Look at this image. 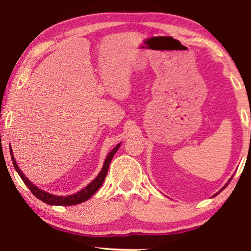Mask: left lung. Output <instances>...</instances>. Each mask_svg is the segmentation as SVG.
I'll return each mask as SVG.
<instances>
[{
	"mask_svg": "<svg viewBox=\"0 0 251 251\" xmlns=\"http://www.w3.org/2000/svg\"><path fill=\"white\" fill-rule=\"evenodd\" d=\"M231 179H232V178H231ZM231 179H229V180H228V181H227V183H226V184H225V186H224V187H223V188H222V190H221V191H219V192H218V193H221V192H222V191H223V190H224V188H225V187H226V186H227V185H228V183H229V181H231ZM218 193H216V195H217V194H218Z\"/></svg>",
	"mask_w": 251,
	"mask_h": 251,
	"instance_id": "8db88e82",
	"label": "left lung"
}]
</instances>
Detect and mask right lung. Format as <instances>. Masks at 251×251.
<instances>
[{
    "label": "right lung",
    "instance_id": "add662e5",
    "mask_svg": "<svg viewBox=\"0 0 251 251\" xmlns=\"http://www.w3.org/2000/svg\"><path fill=\"white\" fill-rule=\"evenodd\" d=\"M119 147H120V144H118V145H116L114 149H113L111 152H109L107 157H106L104 166H102L100 173H99L98 176L96 177L95 179L88 185V186H85L83 190L77 192V193L72 194V195H67V197H57V195L50 194V193H48V192H44V191L41 190V188L35 186V185H34L33 183H30V180H28V178H27L25 175L22 173V170L19 169L18 164H17V162H16V159L13 157V153H12L11 147H10V153H11V160H12L13 167H15L16 171L18 173V175L20 176V178L23 179L24 183H25L26 186L29 188V191L32 192V193L35 195L37 199H40V200L43 201L44 203L51 204V205H74V204L82 203V202L89 200V199H90L92 195H94L96 192L99 190V187L101 186L102 183H104L106 175H107L109 163H111L113 156H114L116 151L119 150Z\"/></svg>",
    "mask_w": 251,
    "mask_h": 251
}]
</instances>
